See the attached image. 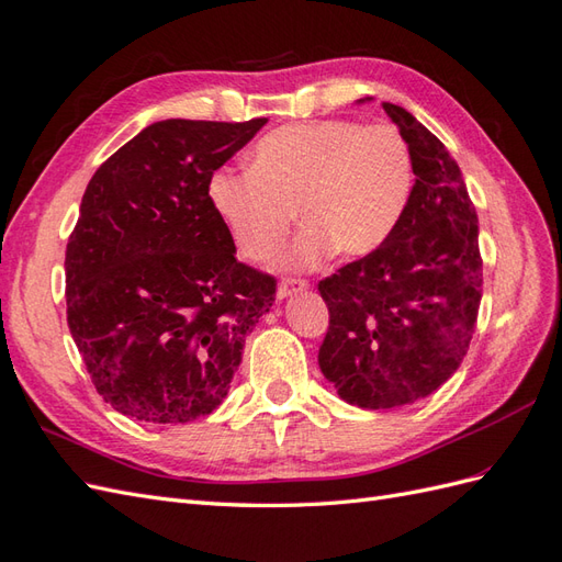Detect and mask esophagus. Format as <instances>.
Returning a JSON list of instances; mask_svg holds the SVG:
<instances>
[{"mask_svg":"<svg viewBox=\"0 0 562 562\" xmlns=\"http://www.w3.org/2000/svg\"><path fill=\"white\" fill-rule=\"evenodd\" d=\"M307 285H310V283H307L305 279H285V281L279 283L277 297H279V300H285V297H291V295H297V293L307 291Z\"/></svg>","mask_w":562,"mask_h":562,"instance_id":"obj_1","label":"esophagus"}]
</instances>
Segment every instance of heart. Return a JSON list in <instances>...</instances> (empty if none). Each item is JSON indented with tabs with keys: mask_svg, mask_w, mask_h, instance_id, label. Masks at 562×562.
Segmentation results:
<instances>
[{
	"mask_svg": "<svg viewBox=\"0 0 562 562\" xmlns=\"http://www.w3.org/2000/svg\"><path fill=\"white\" fill-rule=\"evenodd\" d=\"M413 155L393 126L303 121L267 133L250 169L212 171L207 198L243 257L277 252L295 224L285 269H312L338 252L364 257L384 245L413 195Z\"/></svg>",
	"mask_w": 562,
	"mask_h": 562,
	"instance_id": "b5f03b06",
	"label": "heart"
}]
</instances>
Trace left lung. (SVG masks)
Here are the masks:
<instances>
[{
	"label": "left lung",
	"mask_w": 562,
	"mask_h": 562,
	"mask_svg": "<svg viewBox=\"0 0 562 562\" xmlns=\"http://www.w3.org/2000/svg\"><path fill=\"white\" fill-rule=\"evenodd\" d=\"M384 112L409 145L413 195L384 245L319 281L322 374L364 409L409 405L446 384L482 303L479 224L460 167L403 106L384 102Z\"/></svg>",
	"instance_id": "8db88e82"
}]
</instances>
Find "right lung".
<instances>
[{
  "label": "right lung",
  "instance_id": "add662e5",
  "mask_svg": "<svg viewBox=\"0 0 562 562\" xmlns=\"http://www.w3.org/2000/svg\"><path fill=\"white\" fill-rule=\"evenodd\" d=\"M267 119H167L94 171L66 245V319L116 413L186 424L222 405L277 281L236 259L212 171Z\"/></svg>",
  "mask_w": 562,
  "mask_h": 562
}]
</instances>
